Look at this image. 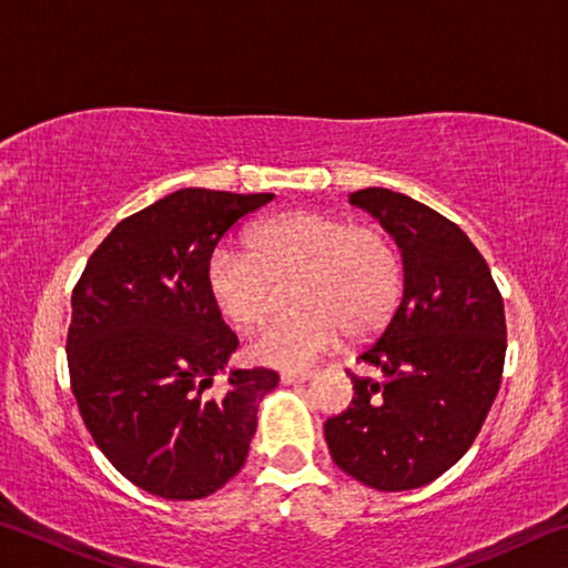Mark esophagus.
<instances>
[{
  "label": "esophagus",
  "instance_id": "esophagus-1",
  "mask_svg": "<svg viewBox=\"0 0 568 568\" xmlns=\"http://www.w3.org/2000/svg\"><path fill=\"white\" fill-rule=\"evenodd\" d=\"M311 376H313L311 371H283L281 381L283 383H305V381H311Z\"/></svg>",
  "mask_w": 568,
  "mask_h": 568
}]
</instances>
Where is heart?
I'll return each mask as SVG.
<instances>
[{
  "label": "heart",
  "instance_id": "b5f03b06",
  "mask_svg": "<svg viewBox=\"0 0 568 568\" xmlns=\"http://www.w3.org/2000/svg\"><path fill=\"white\" fill-rule=\"evenodd\" d=\"M293 283L295 311L257 335L253 363L301 371L338 345L341 335H376L396 311L400 253L381 225H351L321 210H293L253 225L245 255L220 250L207 263L205 285L220 318L235 331H253L271 307V287Z\"/></svg>",
  "mask_w": 568,
  "mask_h": 568
}]
</instances>
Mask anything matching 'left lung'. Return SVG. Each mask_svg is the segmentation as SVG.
<instances>
[{"label": "left lung", "instance_id": "left-lung-1", "mask_svg": "<svg viewBox=\"0 0 568 568\" xmlns=\"http://www.w3.org/2000/svg\"><path fill=\"white\" fill-rule=\"evenodd\" d=\"M396 240L403 297L358 361L383 381L351 376L355 396L325 420L335 466L378 491L426 486L474 444L501 386L504 297L456 223L408 195H351Z\"/></svg>", "mask_w": 568, "mask_h": 568}]
</instances>
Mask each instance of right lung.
I'll list each match as a JSON object with an SVG mask.
<instances>
[{"label":"right lung","instance_id":"obj_1","mask_svg":"<svg viewBox=\"0 0 568 568\" xmlns=\"http://www.w3.org/2000/svg\"><path fill=\"white\" fill-rule=\"evenodd\" d=\"M273 192L185 187L140 210L102 240L72 291L67 365L94 444L152 496L195 501L243 468L257 403L277 386L267 368H235L237 348L207 295L213 250Z\"/></svg>","mask_w":568,"mask_h":568}]
</instances>
